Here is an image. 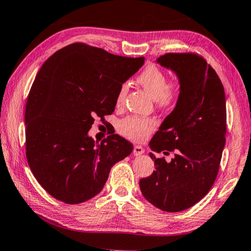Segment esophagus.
<instances>
[{"instance_id":"34e87169","label":"esophagus","mask_w":251,"mask_h":251,"mask_svg":"<svg viewBox=\"0 0 251 251\" xmlns=\"http://www.w3.org/2000/svg\"><path fill=\"white\" fill-rule=\"evenodd\" d=\"M144 152H145V150H144L142 146H139V145H135L134 146V151H133L134 156H139V155L144 154Z\"/></svg>"}]
</instances>
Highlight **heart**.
<instances>
[{
	"label": "heart",
	"instance_id": "b5f03b06",
	"mask_svg": "<svg viewBox=\"0 0 251 251\" xmlns=\"http://www.w3.org/2000/svg\"><path fill=\"white\" fill-rule=\"evenodd\" d=\"M138 83L144 90L151 96L157 105L163 108H169L175 105L179 97L180 85L177 79L167 80L163 71L155 65H150L144 70L137 77ZM128 87L123 84L120 87L116 97L117 105L124 103ZM156 123L152 120L139 117H128L121 122V133L134 141H141L155 128Z\"/></svg>",
	"mask_w": 251,
	"mask_h": 251
}]
</instances>
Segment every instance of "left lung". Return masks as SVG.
<instances>
[{
  "mask_svg": "<svg viewBox=\"0 0 251 251\" xmlns=\"http://www.w3.org/2000/svg\"><path fill=\"white\" fill-rule=\"evenodd\" d=\"M156 63L175 73L180 93L150 148L175 156L166 161L150 152L156 171L139 187L151 205L176 212L205 197L217 177L226 143V97L217 73L196 54L168 53Z\"/></svg>",
  "mask_w": 251,
  "mask_h": 251,
  "instance_id": "left-lung-1",
  "label": "left lung"
}]
</instances>
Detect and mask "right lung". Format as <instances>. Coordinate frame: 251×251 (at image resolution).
Listing matches in <instances>:
<instances>
[{
	"instance_id": "obj_1",
	"label": "right lung",
	"mask_w": 251,
	"mask_h": 251,
	"mask_svg": "<svg viewBox=\"0 0 251 251\" xmlns=\"http://www.w3.org/2000/svg\"><path fill=\"white\" fill-rule=\"evenodd\" d=\"M144 62L74 43L42 65L25 109L26 158L50 196L71 205L95 197L114 165L133 151L120 135L99 143L88 131L95 117L114 112L118 90Z\"/></svg>"
}]
</instances>
